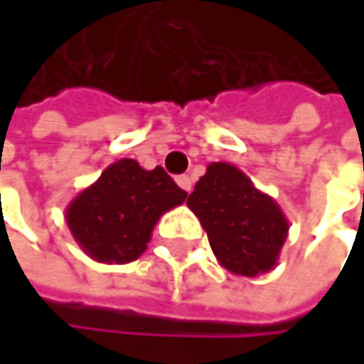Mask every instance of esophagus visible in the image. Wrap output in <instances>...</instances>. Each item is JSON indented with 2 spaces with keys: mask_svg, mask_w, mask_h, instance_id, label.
I'll list each match as a JSON object with an SVG mask.
<instances>
[{
  "mask_svg": "<svg viewBox=\"0 0 364 364\" xmlns=\"http://www.w3.org/2000/svg\"><path fill=\"white\" fill-rule=\"evenodd\" d=\"M177 183H179V187H181L183 191L191 193V187H193V179H191V177H187V175H181V177L177 179Z\"/></svg>",
  "mask_w": 364,
  "mask_h": 364,
  "instance_id": "esophagus-1",
  "label": "esophagus"
}]
</instances>
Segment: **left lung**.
Segmentation results:
<instances>
[{
    "instance_id": "8db88e82",
    "label": "left lung",
    "mask_w": 364,
    "mask_h": 364,
    "mask_svg": "<svg viewBox=\"0 0 364 364\" xmlns=\"http://www.w3.org/2000/svg\"><path fill=\"white\" fill-rule=\"evenodd\" d=\"M187 206L200 219L213 253L228 272L255 278L276 267L289 221L278 202L259 191L240 168L228 162L208 164Z\"/></svg>"
}]
</instances>
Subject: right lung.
Returning <instances> with one entry per match:
<instances>
[{
  "label": "right lung",
  "instance_id": "add662e5",
  "mask_svg": "<svg viewBox=\"0 0 364 364\" xmlns=\"http://www.w3.org/2000/svg\"><path fill=\"white\" fill-rule=\"evenodd\" d=\"M185 198L187 191L162 166L145 171L136 160L122 158L69 202L65 219L90 259L130 263L145 253L158 219Z\"/></svg>",
  "mask_w": 364,
  "mask_h": 364
}]
</instances>
